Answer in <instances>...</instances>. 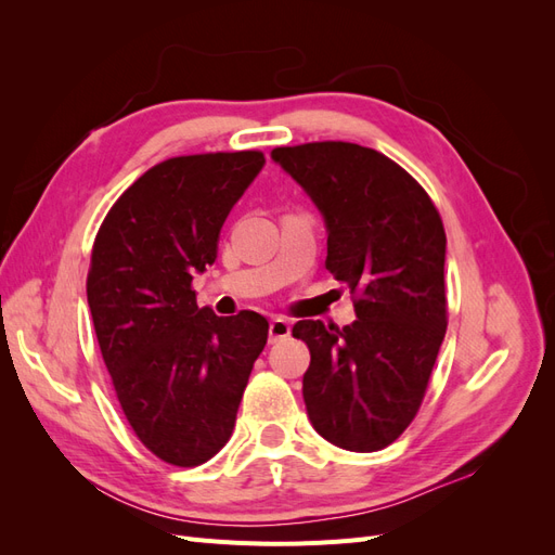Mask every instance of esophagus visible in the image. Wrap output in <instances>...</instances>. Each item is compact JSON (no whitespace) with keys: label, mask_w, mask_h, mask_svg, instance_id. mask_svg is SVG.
Here are the masks:
<instances>
[{"label":"esophagus","mask_w":555,"mask_h":555,"mask_svg":"<svg viewBox=\"0 0 555 555\" xmlns=\"http://www.w3.org/2000/svg\"><path fill=\"white\" fill-rule=\"evenodd\" d=\"M289 333H292L289 319H284V317H273L271 319V326H268V335H271V343H280L284 338H289Z\"/></svg>","instance_id":"34e87169"}]
</instances>
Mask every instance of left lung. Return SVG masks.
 <instances>
[{"label":"left lung","instance_id":"left-lung-1","mask_svg":"<svg viewBox=\"0 0 555 555\" xmlns=\"http://www.w3.org/2000/svg\"><path fill=\"white\" fill-rule=\"evenodd\" d=\"M273 159L322 210L326 268L354 294L357 322L300 319L314 430L347 451H379L416 416L447 333L442 217L402 166L345 141L273 150Z\"/></svg>","mask_w":555,"mask_h":555}]
</instances>
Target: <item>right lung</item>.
Segmentation results:
<instances>
[{
  "instance_id": "add662e5",
  "label": "right lung",
  "mask_w": 555,
  "mask_h": 555,
  "mask_svg": "<svg viewBox=\"0 0 555 555\" xmlns=\"http://www.w3.org/2000/svg\"><path fill=\"white\" fill-rule=\"evenodd\" d=\"M263 164L259 150L164 159L96 231L88 304L99 349L131 430L169 465L196 467L229 442L268 340L261 314L217 317L192 289Z\"/></svg>"
}]
</instances>
